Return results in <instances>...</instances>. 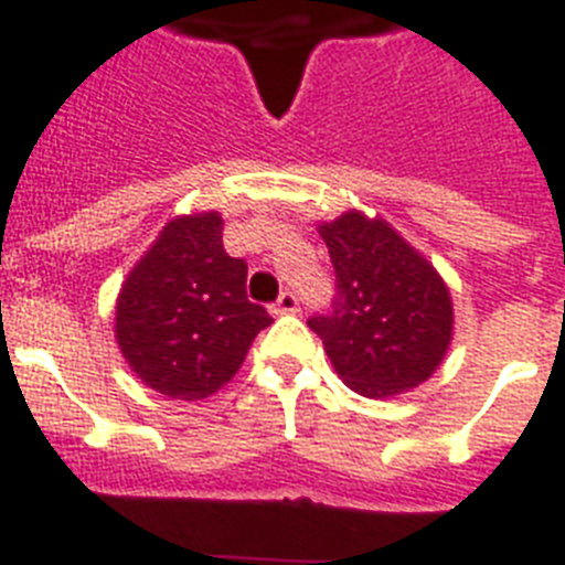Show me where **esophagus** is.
I'll return each instance as SVG.
<instances>
[{"mask_svg": "<svg viewBox=\"0 0 565 565\" xmlns=\"http://www.w3.org/2000/svg\"><path fill=\"white\" fill-rule=\"evenodd\" d=\"M299 311V299L294 291H282L277 297V302L271 306V313H297Z\"/></svg>", "mask_w": 565, "mask_h": 565, "instance_id": "34e87169", "label": "esophagus"}]
</instances>
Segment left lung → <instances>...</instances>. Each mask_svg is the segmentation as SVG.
<instances>
[{"label": "left lung", "mask_w": 565, "mask_h": 565, "mask_svg": "<svg viewBox=\"0 0 565 565\" xmlns=\"http://www.w3.org/2000/svg\"><path fill=\"white\" fill-rule=\"evenodd\" d=\"M337 277L328 313L308 319L348 387L387 398L418 387L452 337L450 291L384 221L359 212L319 228Z\"/></svg>", "instance_id": "left-lung-1"}]
</instances>
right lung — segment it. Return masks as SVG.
<instances>
[{"label": "right lung", "mask_w": 565, "mask_h": 565, "mask_svg": "<svg viewBox=\"0 0 565 565\" xmlns=\"http://www.w3.org/2000/svg\"><path fill=\"white\" fill-rule=\"evenodd\" d=\"M246 259L223 248L221 214L178 217L132 268L115 337L141 382L169 398L212 396L271 317L246 294Z\"/></svg>", "instance_id": "1"}]
</instances>
